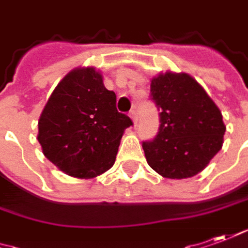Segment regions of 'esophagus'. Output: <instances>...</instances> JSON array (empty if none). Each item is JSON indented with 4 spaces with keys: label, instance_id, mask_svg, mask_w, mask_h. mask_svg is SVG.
Masks as SVG:
<instances>
[{
    "label": "esophagus",
    "instance_id": "34e87169",
    "mask_svg": "<svg viewBox=\"0 0 248 248\" xmlns=\"http://www.w3.org/2000/svg\"><path fill=\"white\" fill-rule=\"evenodd\" d=\"M129 115H130L131 121H133V124L136 126V124H137V111L131 110L130 112H129Z\"/></svg>",
    "mask_w": 248,
    "mask_h": 248
}]
</instances>
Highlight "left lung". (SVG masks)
Instances as JSON below:
<instances>
[{"mask_svg":"<svg viewBox=\"0 0 248 248\" xmlns=\"http://www.w3.org/2000/svg\"><path fill=\"white\" fill-rule=\"evenodd\" d=\"M151 97L160 111L157 136L144 142L146 161L168 179L201 172L224 142L221 111L187 73L167 70L151 80Z\"/></svg>","mask_w":248,"mask_h":248,"instance_id":"1","label":"left lung"}]
</instances>
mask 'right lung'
Masks as SVG:
<instances>
[{"label": "right lung", "instance_id": "obj_1", "mask_svg": "<svg viewBox=\"0 0 248 248\" xmlns=\"http://www.w3.org/2000/svg\"><path fill=\"white\" fill-rule=\"evenodd\" d=\"M131 119L118 112L117 95L93 66L70 70L55 87L38 122L42 152L60 171L92 179L115 163Z\"/></svg>", "mask_w": 248, "mask_h": 248}]
</instances>
